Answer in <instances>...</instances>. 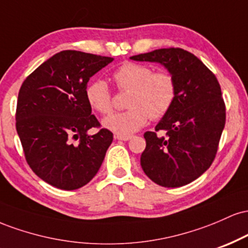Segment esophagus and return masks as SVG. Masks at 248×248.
<instances>
[{
	"label": "esophagus",
	"instance_id": "1",
	"mask_svg": "<svg viewBox=\"0 0 248 248\" xmlns=\"http://www.w3.org/2000/svg\"><path fill=\"white\" fill-rule=\"evenodd\" d=\"M133 136H130V135H115V139H118V140H121V141H128V140H130V139H132Z\"/></svg>",
	"mask_w": 248,
	"mask_h": 248
}]
</instances>
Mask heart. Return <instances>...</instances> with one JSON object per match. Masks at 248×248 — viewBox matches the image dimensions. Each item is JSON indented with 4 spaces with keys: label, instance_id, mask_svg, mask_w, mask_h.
I'll return each instance as SVG.
<instances>
[{
    "label": "heart",
    "instance_id": "obj_1",
    "mask_svg": "<svg viewBox=\"0 0 248 248\" xmlns=\"http://www.w3.org/2000/svg\"><path fill=\"white\" fill-rule=\"evenodd\" d=\"M116 86L129 92L124 112L114 113L105 119L104 127L119 135H129L146 126L149 119L158 120L168 114L177 96V82L169 71H156L136 62H124L113 73ZM87 102L100 114L113 108L112 93L101 79L91 81L85 90Z\"/></svg>",
    "mask_w": 248,
    "mask_h": 248
}]
</instances>
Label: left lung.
I'll use <instances>...</instances> for the list:
<instances>
[{
    "instance_id": "left-lung-1",
    "label": "left lung",
    "mask_w": 248,
    "mask_h": 248,
    "mask_svg": "<svg viewBox=\"0 0 248 248\" xmlns=\"http://www.w3.org/2000/svg\"><path fill=\"white\" fill-rule=\"evenodd\" d=\"M160 62L177 82L171 109L146 132L141 167L154 183L166 187L186 186L209 169L216 157L226 121L220 85L202 61L179 47L158 49L130 57ZM163 131L164 136H157Z\"/></svg>"
}]
</instances>
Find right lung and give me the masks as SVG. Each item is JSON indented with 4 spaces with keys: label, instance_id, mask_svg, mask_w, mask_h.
I'll return each mask as SVG.
<instances>
[{
    "label": "right lung",
    "instance_id": "add662e5",
    "mask_svg": "<svg viewBox=\"0 0 248 248\" xmlns=\"http://www.w3.org/2000/svg\"><path fill=\"white\" fill-rule=\"evenodd\" d=\"M102 57L65 50L38 66L22 84L16 129L25 160L46 183L62 190L86 186L100 169L113 133L92 114L85 90L92 76L109 62ZM73 140H79L73 144Z\"/></svg>",
    "mask_w": 248,
    "mask_h": 248
}]
</instances>
